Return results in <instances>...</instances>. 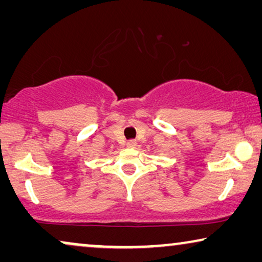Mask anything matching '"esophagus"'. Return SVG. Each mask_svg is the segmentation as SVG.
Masks as SVG:
<instances>
[{
	"label": "esophagus",
	"mask_w": 262,
	"mask_h": 262,
	"mask_svg": "<svg viewBox=\"0 0 262 262\" xmlns=\"http://www.w3.org/2000/svg\"><path fill=\"white\" fill-rule=\"evenodd\" d=\"M135 145H136V142H134V141H130L127 143V146H130V148H134Z\"/></svg>",
	"instance_id": "34e87169"
}]
</instances>
